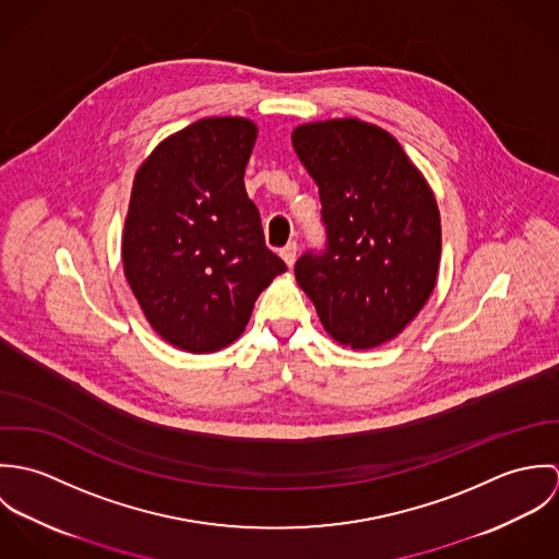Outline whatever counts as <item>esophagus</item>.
Returning a JSON list of instances; mask_svg holds the SVG:
<instances>
[{"instance_id":"obj_1","label":"esophagus","mask_w":559,"mask_h":559,"mask_svg":"<svg viewBox=\"0 0 559 559\" xmlns=\"http://www.w3.org/2000/svg\"><path fill=\"white\" fill-rule=\"evenodd\" d=\"M297 251H299V245H297V240H290L286 247H282V258H284V262L288 264V266H293L295 264V260H297Z\"/></svg>"}]
</instances>
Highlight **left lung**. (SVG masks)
<instances>
[{
  "label": "left lung",
  "mask_w": 559,
  "mask_h": 559,
  "mask_svg": "<svg viewBox=\"0 0 559 559\" xmlns=\"http://www.w3.org/2000/svg\"><path fill=\"white\" fill-rule=\"evenodd\" d=\"M293 146L319 185L324 249L295 264L299 286L340 344L374 348L419 314L441 255L437 200L383 129L346 118L295 129Z\"/></svg>",
  "instance_id": "left-lung-1"
}]
</instances>
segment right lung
I'll return each mask as SVG.
<instances>
[{
	"label": "right lung",
	"mask_w": 559,
	"mask_h": 559,
	"mask_svg": "<svg viewBox=\"0 0 559 559\" xmlns=\"http://www.w3.org/2000/svg\"><path fill=\"white\" fill-rule=\"evenodd\" d=\"M245 118H204L169 135L135 174L124 275L160 337L189 353L233 344L286 264L245 191L255 142Z\"/></svg>",
	"instance_id": "add662e5"
}]
</instances>
